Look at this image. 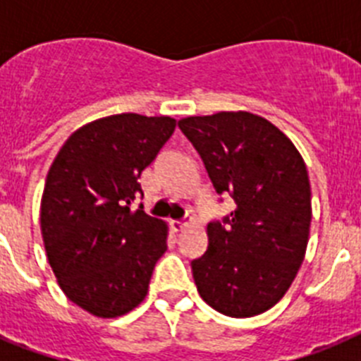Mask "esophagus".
Returning <instances> with one entry per match:
<instances>
[{"mask_svg":"<svg viewBox=\"0 0 361 361\" xmlns=\"http://www.w3.org/2000/svg\"><path fill=\"white\" fill-rule=\"evenodd\" d=\"M171 228H173V231H183V229L188 228V222H184V220H173L171 222Z\"/></svg>","mask_w":361,"mask_h":361,"instance_id":"34e87169","label":"esophagus"}]
</instances>
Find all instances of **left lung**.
Segmentation results:
<instances>
[{
    "instance_id": "obj_1",
    "label": "left lung",
    "mask_w": 361,
    "mask_h": 361,
    "mask_svg": "<svg viewBox=\"0 0 361 361\" xmlns=\"http://www.w3.org/2000/svg\"><path fill=\"white\" fill-rule=\"evenodd\" d=\"M178 128L216 193L237 204L208 224V250L191 260L197 289L226 317L260 314L286 295L304 262L311 226L304 159L276 126L247 111L186 117Z\"/></svg>"
}]
</instances>
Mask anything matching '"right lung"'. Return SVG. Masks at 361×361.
<instances>
[{"label": "right lung", "instance_id": "right-lung-1", "mask_svg": "<svg viewBox=\"0 0 361 361\" xmlns=\"http://www.w3.org/2000/svg\"><path fill=\"white\" fill-rule=\"evenodd\" d=\"M175 130L171 117L119 114L86 124L54 159L41 233L63 293L101 318L126 314L148 293L168 229L142 212L137 183Z\"/></svg>", "mask_w": 361, "mask_h": 361}]
</instances>
